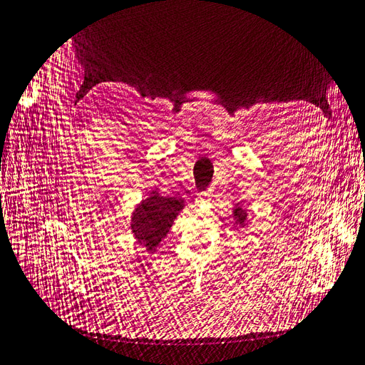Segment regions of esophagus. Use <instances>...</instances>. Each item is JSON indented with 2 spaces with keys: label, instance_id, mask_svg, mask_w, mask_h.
I'll list each match as a JSON object with an SVG mask.
<instances>
[{
  "label": "esophagus",
  "instance_id": "34e87169",
  "mask_svg": "<svg viewBox=\"0 0 365 365\" xmlns=\"http://www.w3.org/2000/svg\"><path fill=\"white\" fill-rule=\"evenodd\" d=\"M210 197H211V190H206V191H202L199 194V197H197V199H199V200H206V199H210Z\"/></svg>",
  "mask_w": 365,
  "mask_h": 365
}]
</instances>
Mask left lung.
Wrapping results in <instances>:
<instances>
[{"label": "left lung", "mask_w": 365, "mask_h": 365, "mask_svg": "<svg viewBox=\"0 0 365 365\" xmlns=\"http://www.w3.org/2000/svg\"><path fill=\"white\" fill-rule=\"evenodd\" d=\"M232 215H234V225H237L238 227H245L246 222H247V211L243 210L240 205H235V207L232 210Z\"/></svg>", "instance_id": "1"}]
</instances>
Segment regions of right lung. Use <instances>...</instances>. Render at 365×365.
<instances>
[{"label": "right lung", "instance_id": "add662e5", "mask_svg": "<svg viewBox=\"0 0 365 365\" xmlns=\"http://www.w3.org/2000/svg\"><path fill=\"white\" fill-rule=\"evenodd\" d=\"M183 207L185 202L182 197H165L158 191H151L131 214V232L134 238L148 252H154L170 232Z\"/></svg>", "mask_w": 365, "mask_h": 365}]
</instances>
